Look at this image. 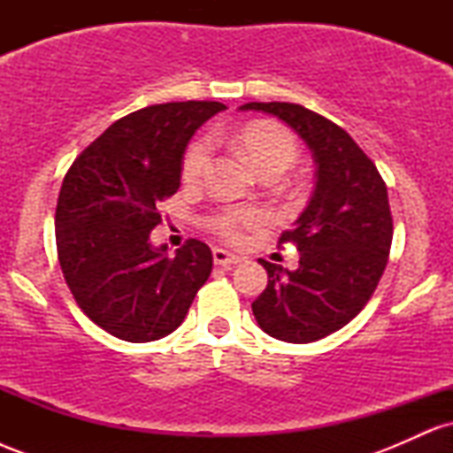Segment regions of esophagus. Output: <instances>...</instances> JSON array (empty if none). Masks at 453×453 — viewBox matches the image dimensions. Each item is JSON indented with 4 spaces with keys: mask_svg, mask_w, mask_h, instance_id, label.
<instances>
[{
    "mask_svg": "<svg viewBox=\"0 0 453 453\" xmlns=\"http://www.w3.org/2000/svg\"><path fill=\"white\" fill-rule=\"evenodd\" d=\"M212 259H215L217 266H234V264L241 262V257L226 251V249H212Z\"/></svg>",
    "mask_w": 453,
    "mask_h": 453,
    "instance_id": "esophagus-1",
    "label": "esophagus"
}]
</instances>
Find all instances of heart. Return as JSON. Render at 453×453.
I'll use <instances>...</instances> for the list:
<instances>
[{
  "mask_svg": "<svg viewBox=\"0 0 453 453\" xmlns=\"http://www.w3.org/2000/svg\"><path fill=\"white\" fill-rule=\"evenodd\" d=\"M238 144L262 176L283 174L285 170L292 168L298 157V142L294 134L277 123H251L238 134ZM211 149L212 144L209 138H197L189 144L183 157L185 180H197L204 174L211 159ZM264 221H266V212L259 209H226L212 217L211 227L227 241H238L244 227L262 226Z\"/></svg>",
  "mask_w": 453,
  "mask_h": 453,
  "instance_id": "obj_1",
  "label": "heart"
}]
</instances>
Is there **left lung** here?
<instances>
[{"label":"left lung","instance_id":"left-lung-1","mask_svg":"<svg viewBox=\"0 0 453 453\" xmlns=\"http://www.w3.org/2000/svg\"><path fill=\"white\" fill-rule=\"evenodd\" d=\"M241 111L280 119L313 153V194L279 238V244H296L300 266L259 259L268 285L251 309L273 339L319 341L360 313L386 270L394 234L388 187L349 134L321 114L288 102H249Z\"/></svg>","mask_w":453,"mask_h":453}]
</instances>
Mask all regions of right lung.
<instances>
[{
	"label": "right lung",
	"mask_w": 453,
	"mask_h": 453,
	"mask_svg": "<svg viewBox=\"0 0 453 453\" xmlns=\"http://www.w3.org/2000/svg\"><path fill=\"white\" fill-rule=\"evenodd\" d=\"M219 102L155 104L119 119L67 170L55 212L59 264L82 313L129 342L183 324L212 270L209 244L153 247L159 202L180 187L183 155Z\"/></svg>",
	"instance_id": "1"
}]
</instances>
